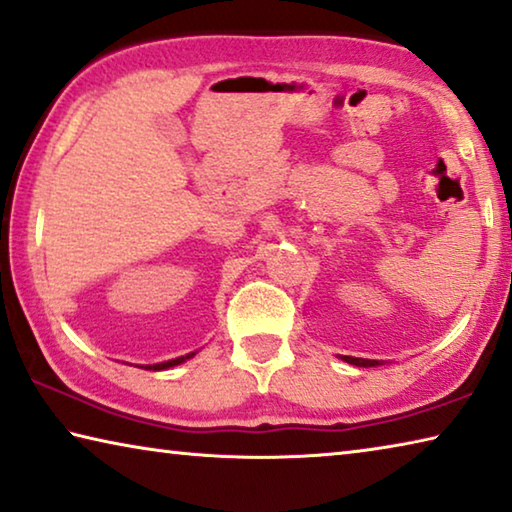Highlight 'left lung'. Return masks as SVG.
<instances>
[{
  "mask_svg": "<svg viewBox=\"0 0 512 512\" xmlns=\"http://www.w3.org/2000/svg\"><path fill=\"white\" fill-rule=\"evenodd\" d=\"M344 362L355 364V367H378V364H385L383 360H364V358H353V355H339Z\"/></svg>",
  "mask_w": 512,
  "mask_h": 512,
  "instance_id": "8db88e82",
  "label": "left lung"
}]
</instances>
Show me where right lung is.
I'll return each mask as SVG.
<instances>
[{"instance_id":"right-lung-1","label":"right lung","mask_w":512,"mask_h":512,"mask_svg":"<svg viewBox=\"0 0 512 512\" xmlns=\"http://www.w3.org/2000/svg\"><path fill=\"white\" fill-rule=\"evenodd\" d=\"M193 355H196V353H186V355H180V358H175V360H166V362H157V364H143L141 369L164 371V369H170V367H177V364H182V362H186V360H191Z\"/></svg>"}]
</instances>
